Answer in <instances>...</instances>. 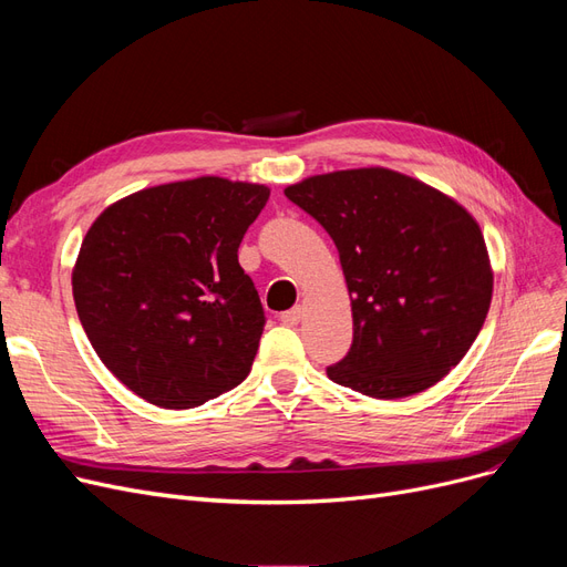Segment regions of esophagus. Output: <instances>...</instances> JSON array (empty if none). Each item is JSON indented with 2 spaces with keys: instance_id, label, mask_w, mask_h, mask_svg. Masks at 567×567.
Here are the masks:
<instances>
[{
  "instance_id": "esophagus-1",
  "label": "esophagus",
  "mask_w": 567,
  "mask_h": 567,
  "mask_svg": "<svg viewBox=\"0 0 567 567\" xmlns=\"http://www.w3.org/2000/svg\"><path fill=\"white\" fill-rule=\"evenodd\" d=\"M279 319H281V323H286V326H296V323L302 319V307H300V305H296L293 310L284 312Z\"/></svg>"
}]
</instances>
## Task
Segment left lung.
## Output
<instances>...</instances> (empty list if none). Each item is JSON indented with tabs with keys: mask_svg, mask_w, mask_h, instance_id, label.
Returning <instances> with one entry per match:
<instances>
[{
	"mask_svg": "<svg viewBox=\"0 0 567 567\" xmlns=\"http://www.w3.org/2000/svg\"><path fill=\"white\" fill-rule=\"evenodd\" d=\"M333 238L352 298V346L329 379L400 400L444 379L492 300L483 231L456 200L385 167L340 169L286 188Z\"/></svg>",
	"mask_w": 567,
	"mask_h": 567,
	"instance_id": "1",
	"label": "left lung"
}]
</instances>
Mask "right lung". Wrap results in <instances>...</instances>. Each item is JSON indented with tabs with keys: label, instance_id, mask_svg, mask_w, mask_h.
Returning a JSON list of instances; mask_svg holds the SVG:
<instances>
[{
	"label": "right lung",
	"instance_id": "obj_1",
	"mask_svg": "<svg viewBox=\"0 0 567 567\" xmlns=\"http://www.w3.org/2000/svg\"><path fill=\"white\" fill-rule=\"evenodd\" d=\"M262 184L198 177L113 203L73 269L82 329L120 383L163 409L219 398L250 373L265 329L238 265Z\"/></svg>",
	"mask_w": 567,
	"mask_h": 567
}]
</instances>
